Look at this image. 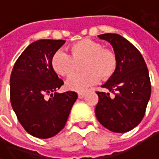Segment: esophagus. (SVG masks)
<instances>
[{
  "mask_svg": "<svg viewBox=\"0 0 159 159\" xmlns=\"http://www.w3.org/2000/svg\"><path fill=\"white\" fill-rule=\"evenodd\" d=\"M84 96H85V93H84V92H79V93H78V98H83Z\"/></svg>",
  "mask_w": 159,
  "mask_h": 159,
  "instance_id": "34e87169",
  "label": "esophagus"
}]
</instances>
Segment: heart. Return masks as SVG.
<instances>
[{
	"label": "heart",
	"mask_w": 159,
	"mask_h": 159,
	"mask_svg": "<svg viewBox=\"0 0 159 159\" xmlns=\"http://www.w3.org/2000/svg\"><path fill=\"white\" fill-rule=\"evenodd\" d=\"M71 55L58 50L51 57V67L56 74L69 76L81 63L83 71L74 74L66 81L68 89L84 92L99 79L109 80L115 74L118 59L115 51L102 43L84 39L70 46Z\"/></svg>",
	"instance_id": "heart-1"
}]
</instances>
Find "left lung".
I'll list each match as a JSON object with an SVG mask.
<instances>
[{
	"label": "left lung",
	"instance_id": "left-lung-1",
	"mask_svg": "<svg viewBox=\"0 0 159 159\" xmlns=\"http://www.w3.org/2000/svg\"><path fill=\"white\" fill-rule=\"evenodd\" d=\"M118 59L115 74L102 85L108 92H98L96 116L98 121L114 133H126L143 120L151 95L148 69L140 51L118 34H102ZM113 94L112 97L109 95Z\"/></svg>",
	"mask_w": 159,
	"mask_h": 159
}]
</instances>
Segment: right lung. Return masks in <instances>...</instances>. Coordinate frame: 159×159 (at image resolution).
I'll return each instance as SVG.
<instances>
[{
	"label": "right lung",
	"mask_w": 159,
	"mask_h": 159,
	"mask_svg": "<svg viewBox=\"0 0 159 159\" xmlns=\"http://www.w3.org/2000/svg\"><path fill=\"white\" fill-rule=\"evenodd\" d=\"M64 40L40 39L31 43L16 61L10 78V99L23 128L47 139L61 132L77 99L73 91L56 93L63 81L51 67L52 55Z\"/></svg>",
	"instance_id": "right-lung-1"
}]
</instances>
